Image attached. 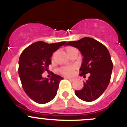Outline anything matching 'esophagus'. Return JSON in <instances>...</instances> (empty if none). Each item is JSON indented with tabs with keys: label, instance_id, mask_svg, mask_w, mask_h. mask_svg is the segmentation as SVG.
<instances>
[{
	"label": "esophagus",
	"instance_id": "1",
	"mask_svg": "<svg viewBox=\"0 0 127 127\" xmlns=\"http://www.w3.org/2000/svg\"><path fill=\"white\" fill-rule=\"evenodd\" d=\"M66 79H68V80H69V81H71V82H73V81H74V79H72V78L67 77V78H66Z\"/></svg>",
	"mask_w": 127,
	"mask_h": 127
}]
</instances>
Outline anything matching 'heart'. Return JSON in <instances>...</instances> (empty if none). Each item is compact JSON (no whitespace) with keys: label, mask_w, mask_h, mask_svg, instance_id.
<instances>
[{"label":"heart","mask_w":127,"mask_h":127,"mask_svg":"<svg viewBox=\"0 0 127 127\" xmlns=\"http://www.w3.org/2000/svg\"><path fill=\"white\" fill-rule=\"evenodd\" d=\"M72 49H74V48H72V47L68 48L67 49V52H68V51ZM74 67H63V68H62L61 70H60V71H61V72L64 75H70L73 74V72H74Z\"/></svg>","instance_id":"heart-1"}]
</instances>
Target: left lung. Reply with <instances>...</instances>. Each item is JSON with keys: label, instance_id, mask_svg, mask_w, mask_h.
<instances>
[{"label": "left lung", "instance_id": "left-lung-1", "mask_svg": "<svg viewBox=\"0 0 127 127\" xmlns=\"http://www.w3.org/2000/svg\"><path fill=\"white\" fill-rule=\"evenodd\" d=\"M65 45L74 46L81 52L83 58L80 75L90 74L88 79L84 82L82 89L75 91V95L84 101L97 99L105 91L111 79L113 63L108 50L97 40L89 37L69 41Z\"/></svg>", "mask_w": 127, "mask_h": 127}]
</instances>
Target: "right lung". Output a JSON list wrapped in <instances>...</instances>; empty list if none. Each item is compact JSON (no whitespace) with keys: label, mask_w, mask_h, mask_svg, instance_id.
I'll use <instances>...</instances> for the list:
<instances>
[{"label":"right lung","mask_w":127,"mask_h":127,"mask_svg":"<svg viewBox=\"0 0 127 127\" xmlns=\"http://www.w3.org/2000/svg\"><path fill=\"white\" fill-rule=\"evenodd\" d=\"M65 43L37 41L26 48L19 57L18 72L22 86L26 94L36 103L45 104L57 95L60 81L64 78L53 74L47 79L43 77L42 74L48 70L53 53Z\"/></svg>","instance_id":"1"}]
</instances>
